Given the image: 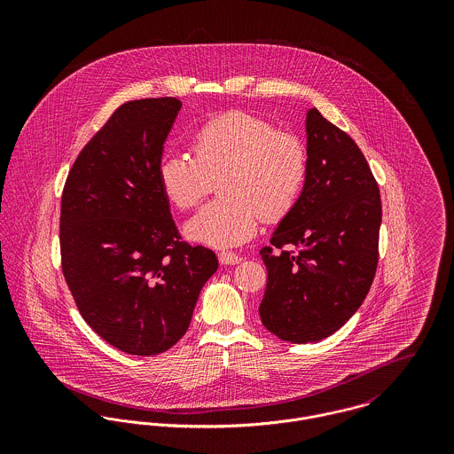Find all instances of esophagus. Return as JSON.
<instances>
[{
  "mask_svg": "<svg viewBox=\"0 0 454 454\" xmlns=\"http://www.w3.org/2000/svg\"><path fill=\"white\" fill-rule=\"evenodd\" d=\"M218 260L223 265H234V263L241 262V257L238 254H232V252H220L218 254Z\"/></svg>",
  "mask_w": 454,
  "mask_h": 454,
  "instance_id": "esophagus-1",
  "label": "esophagus"
}]
</instances>
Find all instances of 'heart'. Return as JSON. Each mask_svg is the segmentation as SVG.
<instances>
[{"label": "heart", "mask_w": 454, "mask_h": 454, "mask_svg": "<svg viewBox=\"0 0 454 454\" xmlns=\"http://www.w3.org/2000/svg\"><path fill=\"white\" fill-rule=\"evenodd\" d=\"M192 159L166 153L157 166L162 194L178 209H192L218 180L222 199L206 204L187 236L215 248L252 239L260 220L278 222L299 202L309 175L304 141L254 114L231 110L211 117L191 136Z\"/></svg>", "instance_id": "obj_1"}]
</instances>
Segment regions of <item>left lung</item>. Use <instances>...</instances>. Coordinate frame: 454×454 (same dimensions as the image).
Wrapping results in <instances>:
<instances>
[{
    "instance_id": "8db88e82",
    "label": "left lung",
    "mask_w": 454,
    "mask_h": 454,
    "mask_svg": "<svg viewBox=\"0 0 454 454\" xmlns=\"http://www.w3.org/2000/svg\"><path fill=\"white\" fill-rule=\"evenodd\" d=\"M309 175L295 207L260 250L267 267L262 324L294 344L346 324L367 297L380 262L378 182L349 134L318 110L306 121Z\"/></svg>"
}]
</instances>
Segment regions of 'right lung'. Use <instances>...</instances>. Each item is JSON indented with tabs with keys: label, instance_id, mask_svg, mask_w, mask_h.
Masks as SVG:
<instances>
[{
	"label": "right lung",
	"instance_id": "add662e5",
	"mask_svg": "<svg viewBox=\"0 0 454 454\" xmlns=\"http://www.w3.org/2000/svg\"><path fill=\"white\" fill-rule=\"evenodd\" d=\"M178 98L121 105L80 150L61 197V269L87 325L114 348L159 355L187 332L209 248L182 241L157 166Z\"/></svg>",
	"mask_w": 454,
	"mask_h": 454
}]
</instances>
